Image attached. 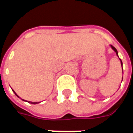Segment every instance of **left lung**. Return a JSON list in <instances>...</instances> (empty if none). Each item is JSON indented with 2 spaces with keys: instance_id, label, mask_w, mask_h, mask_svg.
Segmentation results:
<instances>
[{
  "instance_id": "1",
  "label": "left lung",
  "mask_w": 133,
  "mask_h": 133,
  "mask_svg": "<svg viewBox=\"0 0 133 133\" xmlns=\"http://www.w3.org/2000/svg\"><path fill=\"white\" fill-rule=\"evenodd\" d=\"M110 46H111L112 49L115 52H116V55H117V56H118V53H117V50H116V48H115V47L112 46V45H110ZM120 63H121V65H122V68H123V63H122V61H121V59H120ZM122 81H123V78H122Z\"/></svg>"
}]
</instances>
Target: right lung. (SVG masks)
Instances as JSON below:
<instances>
[{
    "instance_id": "right-lung-1",
    "label": "right lung",
    "mask_w": 133,
    "mask_h": 133,
    "mask_svg": "<svg viewBox=\"0 0 133 133\" xmlns=\"http://www.w3.org/2000/svg\"><path fill=\"white\" fill-rule=\"evenodd\" d=\"M13 92H14V93H15V94H16V96H17V97H18V98H19V96H18V95H17V94H16V92H15V91H13ZM22 100H23V99H22ZM28 103H31V104H37V103H36V102H30V101H28Z\"/></svg>"
}]
</instances>
